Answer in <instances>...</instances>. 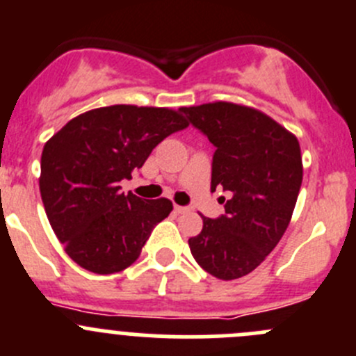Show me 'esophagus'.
Here are the masks:
<instances>
[{
  "mask_svg": "<svg viewBox=\"0 0 356 356\" xmlns=\"http://www.w3.org/2000/svg\"><path fill=\"white\" fill-rule=\"evenodd\" d=\"M175 211L178 213V215H184V213L191 211V208H187V206H178V204H176L175 206Z\"/></svg>",
  "mask_w": 356,
  "mask_h": 356,
  "instance_id": "34e87169",
  "label": "esophagus"
}]
</instances>
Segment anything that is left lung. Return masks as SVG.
<instances>
[{"mask_svg":"<svg viewBox=\"0 0 356 356\" xmlns=\"http://www.w3.org/2000/svg\"><path fill=\"white\" fill-rule=\"evenodd\" d=\"M188 124L216 148L211 191L229 199L225 215L202 216V231L188 239L195 262L218 280L246 276L285 234L302 184L297 138L255 108L208 103L180 108Z\"/></svg>","mask_w":356,"mask_h":356,"instance_id":"1","label":"left lung"}]
</instances>
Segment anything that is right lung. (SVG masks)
<instances>
[{
  "mask_svg": "<svg viewBox=\"0 0 356 356\" xmlns=\"http://www.w3.org/2000/svg\"><path fill=\"white\" fill-rule=\"evenodd\" d=\"M188 122L169 108L113 104L74 117L43 147L40 192L67 255L83 269L113 274L136 262L169 199L120 191L155 147Z\"/></svg>",
  "mask_w": 356,
  "mask_h": 356,
  "instance_id": "1",
  "label": "right lung"
}]
</instances>
